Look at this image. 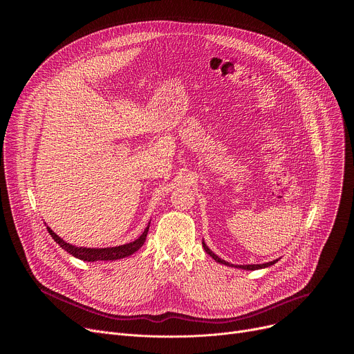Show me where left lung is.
Returning a JSON list of instances; mask_svg holds the SVG:
<instances>
[{
    "instance_id": "obj_1",
    "label": "left lung",
    "mask_w": 354,
    "mask_h": 354,
    "mask_svg": "<svg viewBox=\"0 0 354 354\" xmlns=\"http://www.w3.org/2000/svg\"><path fill=\"white\" fill-rule=\"evenodd\" d=\"M203 248H205V250L207 252V254L216 261V262H218V263H223V265H227V266H234V265H231V263H228V262H225V261H223V259H220L216 254H213V252L209 249V246L205 243V241H203ZM279 259H276V261H273V262H268V263H263V265H235V268L236 269H243V270H257V269H263V268H268V266H272V265H274L276 262H277Z\"/></svg>"
}]
</instances>
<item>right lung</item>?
Masks as SVG:
<instances>
[{
	"label": "right lung",
	"instance_id": "obj_1",
	"mask_svg": "<svg viewBox=\"0 0 354 354\" xmlns=\"http://www.w3.org/2000/svg\"><path fill=\"white\" fill-rule=\"evenodd\" d=\"M148 228H149V224L147 225L144 232L136 241L124 243V245H119V246H112V248H78V246H74V245L63 241L56 232H53L48 227H47V231L50 235H52V238L74 258H78L85 262H96V261H118V259H123L126 257L133 255L136 250H138L144 245L147 234H148Z\"/></svg>",
	"mask_w": 354,
	"mask_h": 354
}]
</instances>
